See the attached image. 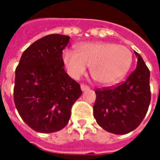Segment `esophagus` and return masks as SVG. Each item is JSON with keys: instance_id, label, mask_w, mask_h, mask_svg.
Masks as SVG:
<instances>
[{"instance_id": "obj_1", "label": "esophagus", "mask_w": 160, "mask_h": 160, "mask_svg": "<svg viewBox=\"0 0 160 160\" xmlns=\"http://www.w3.org/2000/svg\"><path fill=\"white\" fill-rule=\"evenodd\" d=\"M80 89H81V91H87L90 89V87H88V86H87V85H84V84H81L80 85Z\"/></svg>"}]
</instances>
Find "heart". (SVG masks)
Instances as JSON below:
<instances>
[{"mask_svg": "<svg viewBox=\"0 0 160 160\" xmlns=\"http://www.w3.org/2000/svg\"><path fill=\"white\" fill-rule=\"evenodd\" d=\"M62 60L73 79L83 75L87 66H89L91 75L95 81L111 85L125 76L133 62V55L124 45L105 42H86L77 45L75 52L64 50Z\"/></svg>", "mask_w": 160, "mask_h": 160, "instance_id": "b5f03b06", "label": "heart"}]
</instances>
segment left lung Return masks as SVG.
I'll return each mask as SVG.
<instances>
[{
  "label": "left lung",
  "instance_id": "left-lung-1",
  "mask_svg": "<svg viewBox=\"0 0 160 160\" xmlns=\"http://www.w3.org/2000/svg\"><path fill=\"white\" fill-rule=\"evenodd\" d=\"M136 68L118 86L97 89L94 118L104 130L125 134L135 129L148 112L151 101L150 71L137 52Z\"/></svg>",
  "mask_w": 160,
  "mask_h": 160
}]
</instances>
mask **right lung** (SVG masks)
<instances>
[{
    "label": "right lung",
    "instance_id": "1",
    "mask_svg": "<svg viewBox=\"0 0 160 160\" xmlns=\"http://www.w3.org/2000/svg\"><path fill=\"white\" fill-rule=\"evenodd\" d=\"M70 38L50 34L23 52L15 70L13 99L23 121L33 130L53 133L66 126L80 97V84L64 69L62 50Z\"/></svg>",
    "mask_w": 160,
    "mask_h": 160
}]
</instances>
